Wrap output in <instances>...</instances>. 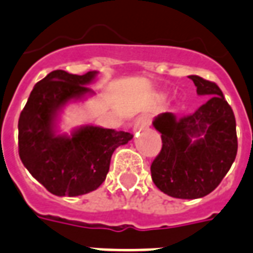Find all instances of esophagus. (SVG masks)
Instances as JSON below:
<instances>
[{
  "instance_id": "obj_1",
  "label": "esophagus",
  "mask_w": 253,
  "mask_h": 253,
  "mask_svg": "<svg viewBox=\"0 0 253 253\" xmlns=\"http://www.w3.org/2000/svg\"><path fill=\"white\" fill-rule=\"evenodd\" d=\"M150 126V118H148L147 115H140L136 118L134 123V131H140L144 130V128H147Z\"/></svg>"
}]
</instances>
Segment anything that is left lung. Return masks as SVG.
Returning a JSON list of instances; mask_svg holds the SVG:
<instances>
[{"instance_id":"1","label":"left lung","mask_w":253,"mask_h":253,"mask_svg":"<svg viewBox=\"0 0 253 253\" xmlns=\"http://www.w3.org/2000/svg\"><path fill=\"white\" fill-rule=\"evenodd\" d=\"M196 92L207 102L190 115L162 113L154 127L162 134V150L151 165L152 182L167 195L198 199L215 190L238 152L236 121L215 82L191 75Z\"/></svg>"}]
</instances>
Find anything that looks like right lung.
I'll use <instances>...</instances> for the list:
<instances>
[{
	"label": "right lung",
	"mask_w": 253,
	"mask_h": 253,
	"mask_svg": "<svg viewBox=\"0 0 253 253\" xmlns=\"http://www.w3.org/2000/svg\"><path fill=\"white\" fill-rule=\"evenodd\" d=\"M96 71L84 75L54 70L34 86L18 119L19 158L46 190L57 196H80L105 182L115 148L128 143L125 131L82 126L58 135V113L69 102L91 94Z\"/></svg>",
	"instance_id": "1"
}]
</instances>
